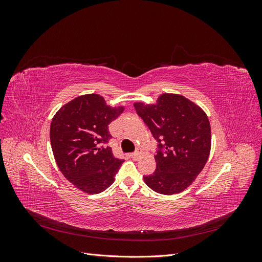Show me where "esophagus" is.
Segmentation results:
<instances>
[{"instance_id":"34e87169","label":"esophagus","mask_w":262,"mask_h":262,"mask_svg":"<svg viewBox=\"0 0 262 262\" xmlns=\"http://www.w3.org/2000/svg\"><path fill=\"white\" fill-rule=\"evenodd\" d=\"M142 152H143V150H142V148L138 147L136 152H134V153H131V154H130V156H131L132 158H134V160H137V158H139V157H140V155L142 154Z\"/></svg>"}]
</instances>
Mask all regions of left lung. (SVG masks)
<instances>
[{"instance_id": "8db88e82", "label": "left lung", "mask_w": 262, "mask_h": 262, "mask_svg": "<svg viewBox=\"0 0 262 262\" xmlns=\"http://www.w3.org/2000/svg\"><path fill=\"white\" fill-rule=\"evenodd\" d=\"M157 141L156 169L144 176L157 193L175 194L192 184L208 162L211 126L207 114L182 95L165 93L156 104L134 102Z\"/></svg>"}]
</instances>
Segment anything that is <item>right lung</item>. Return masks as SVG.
Returning <instances> with one entry per match:
<instances>
[{
	"instance_id": "obj_1",
	"label": "right lung",
	"mask_w": 262,
	"mask_h": 262,
	"mask_svg": "<svg viewBox=\"0 0 262 262\" xmlns=\"http://www.w3.org/2000/svg\"><path fill=\"white\" fill-rule=\"evenodd\" d=\"M123 106L110 107L98 94L82 95L63 105L50 125L54 160L71 184L90 194L113 185L123 160L116 158L108 125L120 116Z\"/></svg>"
}]
</instances>
